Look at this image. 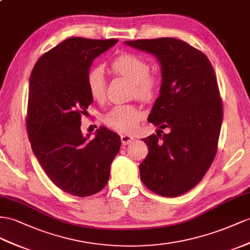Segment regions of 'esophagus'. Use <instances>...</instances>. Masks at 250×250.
I'll return each instance as SVG.
<instances>
[{"instance_id": "1", "label": "esophagus", "mask_w": 250, "mask_h": 250, "mask_svg": "<svg viewBox=\"0 0 250 250\" xmlns=\"http://www.w3.org/2000/svg\"><path fill=\"white\" fill-rule=\"evenodd\" d=\"M134 137L130 136V135H121V143L124 145H130L131 143H133Z\"/></svg>"}]
</instances>
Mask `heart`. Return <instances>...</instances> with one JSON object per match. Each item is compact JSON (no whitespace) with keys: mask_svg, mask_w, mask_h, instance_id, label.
Masks as SVG:
<instances>
[{"mask_svg":"<svg viewBox=\"0 0 250 250\" xmlns=\"http://www.w3.org/2000/svg\"><path fill=\"white\" fill-rule=\"evenodd\" d=\"M111 68L133 82V95L144 101H151L156 97L159 89V79L151 75L150 64L142 57L133 54H124L115 58ZM87 87L92 97L102 101L105 97V77L104 68L94 66L87 73ZM144 113L137 106L118 104L113 106L104 115V123L110 129L119 133H130L137 126Z\"/></svg>","mask_w":250,"mask_h":250,"instance_id":"heart-1","label":"heart"}]
</instances>
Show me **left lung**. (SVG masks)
<instances>
[{
	"instance_id": "8db88e82",
	"label": "left lung",
	"mask_w": 250,
	"mask_h": 250,
	"mask_svg": "<svg viewBox=\"0 0 250 250\" xmlns=\"http://www.w3.org/2000/svg\"><path fill=\"white\" fill-rule=\"evenodd\" d=\"M125 44L153 55L161 64L159 96L148 121L170 130L143 139L149 153L139 165L140 178L158 195L186 193L206 174L219 142L223 105L213 67L206 55L174 38Z\"/></svg>"
}]
</instances>
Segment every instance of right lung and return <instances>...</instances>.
I'll return each instance as SVG.
<instances>
[{"label": "right lung", "instance_id": "1", "mask_svg": "<svg viewBox=\"0 0 250 250\" xmlns=\"http://www.w3.org/2000/svg\"><path fill=\"white\" fill-rule=\"evenodd\" d=\"M117 42L69 38L41 56L30 75L26 125L31 149L49 180L72 195L104 189L120 149L119 135L107 127L96 130L94 139L80 129L93 101L88 70Z\"/></svg>", "mask_w": 250, "mask_h": 250}]
</instances>
